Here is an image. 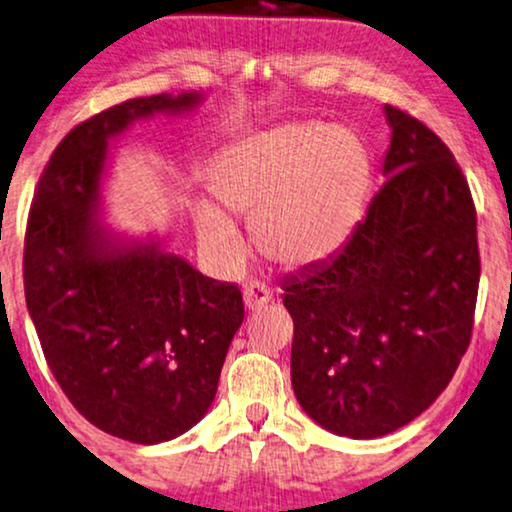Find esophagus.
<instances>
[{"instance_id": "1", "label": "esophagus", "mask_w": 512, "mask_h": 512, "mask_svg": "<svg viewBox=\"0 0 512 512\" xmlns=\"http://www.w3.org/2000/svg\"><path fill=\"white\" fill-rule=\"evenodd\" d=\"M269 290L264 283H248L243 288V304L248 311H260L269 304Z\"/></svg>"}]
</instances>
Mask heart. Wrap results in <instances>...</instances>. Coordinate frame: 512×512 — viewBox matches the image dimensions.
I'll return each mask as SVG.
<instances>
[{"instance_id":"1","label":"heart","mask_w":512,"mask_h":512,"mask_svg":"<svg viewBox=\"0 0 512 512\" xmlns=\"http://www.w3.org/2000/svg\"><path fill=\"white\" fill-rule=\"evenodd\" d=\"M370 154L356 131L295 121L217 152L206 173L215 203L192 201L196 236L215 260L236 264L250 220L257 250L288 269L325 262L356 229L370 187Z\"/></svg>"}]
</instances>
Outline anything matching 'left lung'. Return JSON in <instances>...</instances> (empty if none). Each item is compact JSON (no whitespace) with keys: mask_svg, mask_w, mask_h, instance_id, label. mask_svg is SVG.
Masks as SVG:
<instances>
[{"mask_svg":"<svg viewBox=\"0 0 512 512\" xmlns=\"http://www.w3.org/2000/svg\"><path fill=\"white\" fill-rule=\"evenodd\" d=\"M384 187L339 252L281 281L297 403L325 431L372 440L445 391L473 330L478 220L445 142L384 105Z\"/></svg>","mask_w":512,"mask_h":512,"instance_id":"1","label":"left lung"}]
</instances>
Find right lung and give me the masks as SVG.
I'll return each mask as SVG.
<instances>
[{"mask_svg": "<svg viewBox=\"0 0 512 512\" xmlns=\"http://www.w3.org/2000/svg\"><path fill=\"white\" fill-rule=\"evenodd\" d=\"M203 100L147 95L72 128L27 220L25 299L46 363L93 426L138 445L173 440L206 417L243 297L168 252L163 236L107 222L112 142L135 121L180 117Z\"/></svg>", "mask_w": 512, "mask_h": 512, "instance_id": "obj_1", "label": "right lung"}]
</instances>
